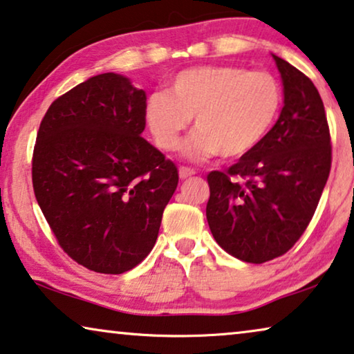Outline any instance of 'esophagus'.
I'll return each instance as SVG.
<instances>
[{"instance_id": "34e87169", "label": "esophagus", "mask_w": 354, "mask_h": 354, "mask_svg": "<svg viewBox=\"0 0 354 354\" xmlns=\"http://www.w3.org/2000/svg\"><path fill=\"white\" fill-rule=\"evenodd\" d=\"M192 176H194L193 169H189V167H180V169H178V177H180L182 180H185V178L192 177Z\"/></svg>"}]
</instances>
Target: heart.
<instances>
[{
    "label": "heart",
    "instance_id": "1",
    "mask_svg": "<svg viewBox=\"0 0 354 354\" xmlns=\"http://www.w3.org/2000/svg\"><path fill=\"white\" fill-rule=\"evenodd\" d=\"M281 105L283 91L268 71L194 66L180 71L167 92L148 97L145 121L158 147L176 151L194 118L196 132L185 148L189 161L239 160L270 134Z\"/></svg>",
    "mask_w": 354,
    "mask_h": 354
}]
</instances>
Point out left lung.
<instances>
[{
	"instance_id": "1",
	"label": "left lung",
	"mask_w": 354,
	"mask_h": 354,
	"mask_svg": "<svg viewBox=\"0 0 354 354\" xmlns=\"http://www.w3.org/2000/svg\"><path fill=\"white\" fill-rule=\"evenodd\" d=\"M273 59L284 86L278 121L254 151L227 172L207 176L212 236L248 263L279 257L299 241L330 172V134L319 92L295 66Z\"/></svg>"
}]
</instances>
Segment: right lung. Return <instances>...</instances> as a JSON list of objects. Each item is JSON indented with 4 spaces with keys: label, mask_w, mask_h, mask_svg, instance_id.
Segmentation results:
<instances>
[{
    "label": "right lung",
    "mask_w": 354,
    "mask_h": 354,
    "mask_svg": "<svg viewBox=\"0 0 354 354\" xmlns=\"http://www.w3.org/2000/svg\"><path fill=\"white\" fill-rule=\"evenodd\" d=\"M145 104L129 78L102 73L55 99L39 124L35 196L60 248L97 273L150 254L177 188L176 165L142 137Z\"/></svg>",
    "instance_id": "right-lung-1"
}]
</instances>
